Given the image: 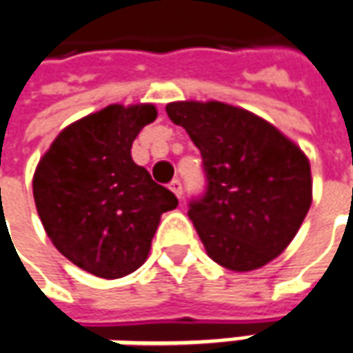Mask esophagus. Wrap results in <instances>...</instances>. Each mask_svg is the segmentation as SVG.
<instances>
[{"instance_id":"34e87169","label":"esophagus","mask_w":353,"mask_h":353,"mask_svg":"<svg viewBox=\"0 0 353 353\" xmlns=\"http://www.w3.org/2000/svg\"><path fill=\"white\" fill-rule=\"evenodd\" d=\"M170 189L176 193V197L177 199H181V193H183V188H181V181L179 179H174L172 183H170Z\"/></svg>"}]
</instances>
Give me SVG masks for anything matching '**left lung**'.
<instances>
[{"label":"left lung","instance_id":"1","mask_svg":"<svg viewBox=\"0 0 353 353\" xmlns=\"http://www.w3.org/2000/svg\"><path fill=\"white\" fill-rule=\"evenodd\" d=\"M168 117L199 148L207 189L189 203L209 258L252 272L295 238L312 203L309 158L261 117L221 101H176Z\"/></svg>","mask_w":353,"mask_h":353}]
</instances>
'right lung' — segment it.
Listing matches in <instances>:
<instances>
[{"label": "right lung", "mask_w": 353, "mask_h": 353, "mask_svg": "<svg viewBox=\"0 0 353 353\" xmlns=\"http://www.w3.org/2000/svg\"><path fill=\"white\" fill-rule=\"evenodd\" d=\"M152 103L109 105L68 125L34 170L32 195L44 230L72 263L103 277L132 274L148 258L160 216L176 195L132 162Z\"/></svg>", "instance_id": "right-lung-1"}]
</instances>
